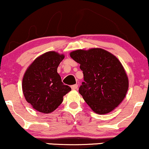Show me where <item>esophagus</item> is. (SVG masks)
Wrapping results in <instances>:
<instances>
[{"label": "esophagus", "instance_id": "esophagus-1", "mask_svg": "<svg viewBox=\"0 0 149 149\" xmlns=\"http://www.w3.org/2000/svg\"><path fill=\"white\" fill-rule=\"evenodd\" d=\"M71 88L72 90H76V89L78 88V85L77 84H74V85H72L71 86Z\"/></svg>", "mask_w": 149, "mask_h": 149}]
</instances>
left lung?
Listing matches in <instances>:
<instances>
[{"label":"left lung","instance_id":"1","mask_svg":"<svg viewBox=\"0 0 149 149\" xmlns=\"http://www.w3.org/2000/svg\"><path fill=\"white\" fill-rule=\"evenodd\" d=\"M70 57L80 64L84 80L79 92L87 104L98 114L109 113L123 100L128 78L118 59L100 48L72 52Z\"/></svg>","mask_w":149,"mask_h":149}]
</instances>
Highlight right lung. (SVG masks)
Instances as JSON below:
<instances>
[{
    "instance_id": "add662e5",
    "label": "right lung",
    "mask_w": 149,
    "mask_h": 149,
    "mask_svg": "<svg viewBox=\"0 0 149 149\" xmlns=\"http://www.w3.org/2000/svg\"><path fill=\"white\" fill-rule=\"evenodd\" d=\"M65 56L48 52L38 56L26 70L22 80L24 95L33 108L49 113L56 109L63 96L71 91L64 85L57 68Z\"/></svg>"
}]
</instances>
